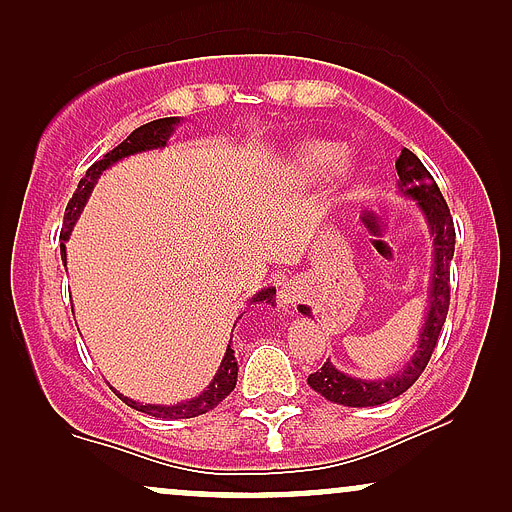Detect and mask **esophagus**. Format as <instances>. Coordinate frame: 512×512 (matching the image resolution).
<instances>
[{"mask_svg":"<svg viewBox=\"0 0 512 512\" xmlns=\"http://www.w3.org/2000/svg\"><path fill=\"white\" fill-rule=\"evenodd\" d=\"M301 296L303 291L301 286H298V281H286V284L279 289V305L281 308H291L293 303L301 301Z\"/></svg>","mask_w":512,"mask_h":512,"instance_id":"obj_1","label":"esophagus"}]
</instances>
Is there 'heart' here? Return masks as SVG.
Wrapping results in <instances>:
<instances>
[{
  "mask_svg": "<svg viewBox=\"0 0 512 512\" xmlns=\"http://www.w3.org/2000/svg\"><path fill=\"white\" fill-rule=\"evenodd\" d=\"M346 158V146L339 142H327V139H310V142L298 144L286 158V170L293 178L315 182L334 173Z\"/></svg>",
  "mask_w": 512,
  "mask_h": 512,
  "instance_id": "obj_1",
  "label": "heart"
}]
</instances>
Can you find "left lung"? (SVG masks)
I'll return each instance as SVG.
<instances>
[{
    "instance_id": "obj_1",
    "label": "left lung",
    "mask_w": 512,
    "mask_h": 512,
    "mask_svg": "<svg viewBox=\"0 0 512 512\" xmlns=\"http://www.w3.org/2000/svg\"><path fill=\"white\" fill-rule=\"evenodd\" d=\"M397 187L404 197L416 199L419 209L424 211L428 228L433 236V279L431 293H428V313L424 320V330L419 334V346H416L411 361L402 370L385 380H363L351 378L330 363L315 373L308 375V385L313 387L317 395L330 399L334 404L344 407H378V404L390 402L407 392L411 385L419 380L424 368L431 361L433 349H436L440 330L445 325L450 308V260L455 255V226L443 195H440L436 180L428 173L424 163L419 161L409 149H402L397 163ZM298 313L310 317L308 305H298Z\"/></svg>"
}]
</instances>
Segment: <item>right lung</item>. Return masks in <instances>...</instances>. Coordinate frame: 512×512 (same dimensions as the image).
<instances>
[{"mask_svg":"<svg viewBox=\"0 0 512 512\" xmlns=\"http://www.w3.org/2000/svg\"><path fill=\"white\" fill-rule=\"evenodd\" d=\"M178 117H161V120H154V122H146V125L137 127L132 134L125 139L122 144H117L113 151H108L101 161L93 163L91 168L86 170L84 178L79 180V187H76V192L69 199L67 209H64V226H62V245H60V252H62V262L67 264V250H64V240L69 238V233H72L76 219H79L81 209H84L88 195H91L93 185H96L98 178L103 175L105 168H110L113 163L122 161V158L132 156V154H142V151H151V149H163V146L168 144V137L173 134L175 125H178ZM274 293L276 289H264L260 293H255L252 296V303H272L274 301ZM236 380H238V361H236V354H233L231 344H228L226 354H223V361L219 370H216L214 380H211L207 390L202 392V395H197L195 399H187V402H180V404H170V407H163V404H139L134 402V399H129L125 395H120V399L125 404H129L132 409L137 411H144V414L149 416H156V419H192V416H199V414H207L216 407V404H221L223 399L233 392V387H236Z\"/></svg>","mask_w":512,"mask_h":512,"instance_id":"add662e5","label":"right lung"}]
</instances>
